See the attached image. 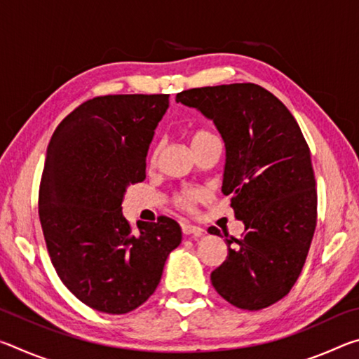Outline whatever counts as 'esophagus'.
<instances>
[{"label":"esophagus","instance_id":"1","mask_svg":"<svg viewBox=\"0 0 359 359\" xmlns=\"http://www.w3.org/2000/svg\"><path fill=\"white\" fill-rule=\"evenodd\" d=\"M182 233H184L185 236H194V238H199V236H203L204 229L199 226H194V224L184 223L182 224Z\"/></svg>","mask_w":359,"mask_h":359}]
</instances>
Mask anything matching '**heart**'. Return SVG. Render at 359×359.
<instances>
[{"mask_svg":"<svg viewBox=\"0 0 359 359\" xmlns=\"http://www.w3.org/2000/svg\"><path fill=\"white\" fill-rule=\"evenodd\" d=\"M212 139H218L214 133L209 131V130H198L193 133L191 136V145H196V144H201L205 141H212ZM156 155H158V147H154L150 150L149 154V163H155L156 160ZM204 198V191L199 190V188H191V187H187V188H182L177 193L174 194L172 201L174 204L177 205L179 209H184V210H193L194 205L199 201V199Z\"/></svg>","mask_w":359,"mask_h":359,"instance_id":"b5f03b06","label":"heart"}]
</instances>
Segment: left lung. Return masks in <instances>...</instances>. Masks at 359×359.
Here are the masks:
<instances>
[{
	"mask_svg": "<svg viewBox=\"0 0 359 359\" xmlns=\"http://www.w3.org/2000/svg\"><path fill=\"white\" fill-rule=\"evenodd\" d=\"M175 101L214 121L226 147L223 194L245 231L210 274L223 299L259 311L293 288L317 226L311 150L283 102L257 83L184 90ZM220 236V229L209 228Z\"/></svg>",
	"mask_w": 359,
	"mask_h": 359,
	"instance_id": "obj_1",
	"label": "left lung"
}]
</instances>
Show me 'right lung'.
I'll return each mask as SVG.
<instances>
[{
    "instance_id": "right-lung-1",
    "label": "right lung",
    "mask_w": 359,
    "mask_h": 359,
    "mask_svg": "<svg viewBox=\"0 0 359 359\" xmlns=\"http://www.w3.org/2000/svg\"><path fill=\"white\" fill-rule=\"evenodd\" d=\"M169 95H107L82 102L48 142L39 220L60 280L95 311L121 315L154 294L177 222L158 217L133 231L126 188L145 179V156Z\"/></svg>"
}]
</instances>
